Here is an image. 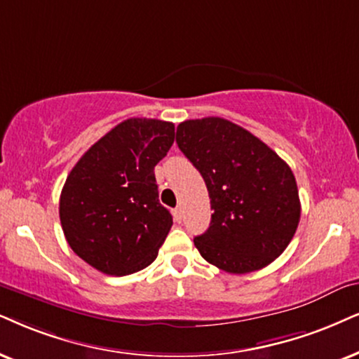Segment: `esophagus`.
Returning a JSON list of instances; mask_svg holds the SVG:
<instances>
[{
	"label": "esophagus",
	"instance_id": "obj_1",
	"mask_svg": "<svg viewBox=\"0 0 359 359\" xmlns=\"http://www.w3.org/2000/svg\"><path fill=\"white\" fill-rule=\"evenodd\" d=\"M172 213H174V219H175V222H180V220H182V208L177 207V208H174V210H172Z\"/></svg>",
	"mask_w": 359,
	"mask_h": 359
}]
</instances>
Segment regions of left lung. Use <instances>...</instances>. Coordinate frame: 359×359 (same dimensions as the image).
<instances>
[{
    "mask_svg": "<svg viewBox=\"0 0 359 359\" xmlns=\"http://www.w3.org/2000/svg\"><path fill=\"white\" fill-rule=\"evenodd\" d=\"M175 140L201 172L210 197V226L194 238L201 255L238 275L280 257L302 213L287 162L247 129L222 117L180 122Z\"/></svg>",
    "mask_w": 359,
    "mask_h": 359,
    "instance_id": "obj_1",
    "label": "left lung"
}]
</instances>
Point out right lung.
Wrapping results in <instances>:
<instances>
[{
    "label": "right lung",
    "instance_id": "1",
    "mask_svg": "<svg viewBox=\"0 0 359 359\" xmlns=\"http://www.w3.org/2000/svg\"><path fill=\"white\" fill-rule=\"evenodd\" d=\"M172 122L133 117L90 146L67 175L59 219L79 258L106 275L146 269L172 226L154 167L174 144Z\"/></svg>",
    "mask_w": 359,
    "mask_h": 359
}]
</instances>
